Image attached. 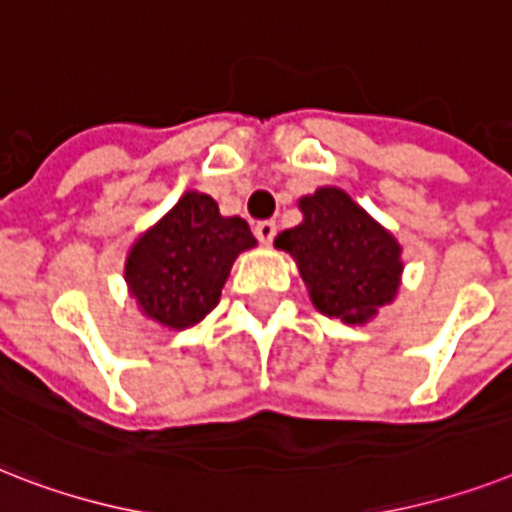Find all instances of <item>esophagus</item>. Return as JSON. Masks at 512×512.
<instances>
[{
	"label": "esophagus",
	"instance_id": "1",
	"mask_svg": "<svg viewBox=\"0 0 512 512\" xmlns=\"http://www.w3.org/2000/svg\"><path fill=\"white\" fill-rule=\"evenodd\" d=\"M276 231H278V228H276V223H273V220H260V223L255 226V236L263 244L273 242V239H276Z\"/></svg>",
	"mask_w": 512,
	"mask_h": 512
}]
</instances>
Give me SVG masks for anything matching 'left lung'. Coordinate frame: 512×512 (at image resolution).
Here are the masks:
<instances>
[{"instance_id": "obj_1", "label": "left lung", "mask_w": 512, "mask_h": 512, "mask_svg": "<svg viewBox=\"0 0 512 512\" xmlns=\"http://www.w3.org/2000/svg\"><path fill=\"white\" fill-rule=\"evenodd\" d=\"M302 223L276 236L307 284L315 310L363 326L397 297L402 247L347 191L321 186L299 199Z\"/></svg>"}]
</instances>
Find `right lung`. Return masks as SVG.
Returning <instances> with one entry per match:
<instances>
[{
	"instance_id": "add662e5",
	"label": "right lung",
	"mask_w": 512,
	"mask_h": 512,
	"mask_svg": "<svg viewBox=\"0 0 512 512\" xmlns=\"http://www.w3.org/2000/svg\"><path fill=\"white\" fill-rule=\"evenodd\" d=\"M255 244L247 220L223 218L210 194L186 191L128 252V292L147 318L184 331L218 305L234 260Z\"/></svg>"
}]
</instances>
